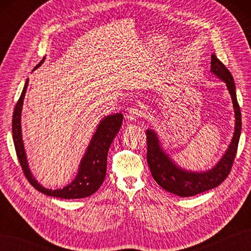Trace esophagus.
I'll list each match as a JSON object with an SVG mask.
<instances>
[{"label":"esophagus","mask_w":251,"mask_h":251,"mask_svg":"<svg viewBox=\"0 0 251 251\" xmlns=\"http://www.w3.org/2000/svg\"><path fill=\"white\" fill-rule=\"evenodd\" d=\"M143 115V112L140 110V109H138V108H131L129 111H128V113H127V115H126V117H127V120L128 121H130V122H136L138 119H139V117H141Z\"/></svg>","instance_id":"34e87169"}]
</instances>
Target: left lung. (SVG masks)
<instances>
[{"mask_svg": "<svg viewBox=\"0 0 251 251\" xmlns=\"http://www.w3.org/2000/svg\"><path fill=\"white\" fill-rule=\"evenodd\" d=\"M210 72L226 83L228 94L231 96L234 115H235V126H234L232 140L225 154L214 166L207 170H200V172L188 170L179 166L165 151L157 132L151 128L146 131L148 143L147 161L154 180L164 190L180 197L194 196L217 188L227 177L236 155L242 131V114L236 98L234 78L231 72L215 55H211Z\"/></svg>", "mask_w": 251, "mask_h": 251, "instance_id": "8db88e82", "label": "left lung"}]
</instances>
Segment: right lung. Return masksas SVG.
Listing matches in <instances>:
<instances>
[{"instance_id": "add662e5", "label": "right lung", "mask_w": 251, "mask_h": 251, "mask_svg": "<svg viewBox=\"0 0 251 251\" xmlns=\"http://www.w3.org/2000/svg\"><path fill=\"white\" fill-rule=\"evenodd\" d=\"M42 60L35 69L39 68L44 62ZM29 78H26L23 93L20 95L18 102L16 103L13 115V140L16 149V153L19 163L23 167L26 179L33 188L47 196H54L63 200L84 199L93 195L102 184L106 174V158L111 143L113 142L117 132L121 129L123 114L115 113L104 116L97 126V129L90 139L84 155L79 162L77 174L70 183L60 189H47L37 181L31 173L28 158L25 150L23 130H21V112H23L24 99L28 88Z\"/></svg>"}]
</instances>
